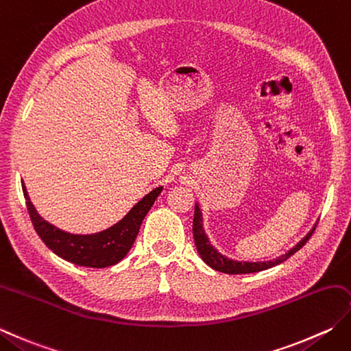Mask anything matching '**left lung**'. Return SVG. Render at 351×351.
Instances as JSON below:
<instances>
[{"instance_id": "8db88e82", "label": "left lung", "mask_w": 351, "mask_h": 351, "mask_svg": "<svg viewBox=\"0 0 351 351\" xmlns=\"http://www.w3.org/2000/svg\"><path fill=\"white\" fill-rule=\"evenodd\" d=\"M315 228H317V225L313 226V230L308 232V234L301 240V242L293 246V248L286 252L285 256H281L276 260H269V262H257V263H252V262H236V260H230L223 257L222 254H219L213 246L210 245L207 236H205L204 228H202V213L199 210V205H195V217H193V236H195V245H196V250L199 252V256L202 257V260L205 263H207L213 269H216L219 272H223V274H231V276H236V274H251V272H260V271H265V269H269V267L277 266L280 263L286 262L287 258L291 256H293L295 252L300 251L303 246L306 245V242L308 239L312 237Z\"/></svg>"}]
</instances>
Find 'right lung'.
<instances>
[{
    "label": "right lung",
    "mask_w": 351,
    "mask_h": 351,
    "mask_svg": "<svg viewBox=\"0 0 351 351\" xmlns=\"http://www.w3.org/2000/svg\"><path fill=\"white\" fill-rule=\"evenodd\" d=\"M162 187H156L144 196L138 204L134 205L128 215L120 222L112 225L105 231L95 234H70L51 223L45 222L40 217L33 204L30 202L27 190L23 185L27 210L40 240L50 248L56 256L68 260L74 265L88 267H108L119 263L123 257H126L129 250L132 248L136 236H138L143 219L152 207L155 199L161 193Z\"/></svg>",
    "instance_id": "right-lung-1"
}]
</instances>
